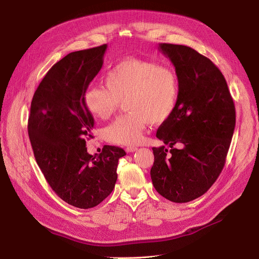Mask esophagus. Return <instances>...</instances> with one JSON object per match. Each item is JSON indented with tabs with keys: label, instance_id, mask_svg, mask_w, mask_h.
Listing matches in <instances>:
<instances>
[{
	"label": "esophagus",
	"instance_id": "1",
	"mask_svg": "<svg viewBox=\"0 0 259 259\" xmlns=\"http://www.w3.org/2000/svg\"><path fill=\"white\" fill-rule=\"evenodd\" d=\"M137 150H138V148L134 147V146H130V147L126 148V151L127 152H135Z\"/></svg>",
	"mask_w": 259,
	"mask_h": 259
}]
</instances>
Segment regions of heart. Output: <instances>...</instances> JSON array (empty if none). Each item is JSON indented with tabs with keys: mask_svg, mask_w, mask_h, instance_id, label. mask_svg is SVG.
Masks as SVG:
<instances>
[{
	"mask_svg": "<svg viewBox=\"0 0 259 259\" xmlns=\"http://www.w3.org/2000/svg\"><path fill=\"white\" fill-rule=\"evenodd\" d=\"M105 86H90L84 94L88 110L101 119L111 117L121 101L126 114L105 129L109 143L132 146L140 143L149 122L168 120L178 105L179 77L171 68L129 58L115 64L105 76Z\"/></svg>",
	"mask_w": 259,
	"mask_h": 259,
	"instance_id": "heart-1",
	"label": "heart"
}]
</instances>
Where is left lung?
I'll list each match as a JSON object with an SVG mask.
<instances>
[{
	"instance_id": "obj_1",
	"label": "left lung",
	"mask_w": 259,
	"mask_h": 259,
	"mask_svg": "<svg viewBox=\"0 0 259 259\" xmlns=\"http://www.w3.org/2000/svg\"><path fill=\"white\" fill-rule=\"evenodd\" d=\"M159 51L175 67L180 95L175 111L159 126L150 174L156 191L173 202L205 194L226 162L235 128V106L227 81L211 60L184 45L162 43ZM182 143L183 148L172 146Z\"/></svg>"
}]
</instances>
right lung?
<instances>
[{"instance_id": "obj_1", "label": "right lung", "mask_w": 259, "mask_h": 259, "mask_svg": "<svg viewBox=\"0 0 259 259\" xmlns=\"http://www.w3.org/2000/svg\"><path fill=\"white\" fill-rule=\"evenodd\" d=\"M107 44L74 51L54 64L32 98L28 134L39 169L56 194L69 205L90 209L112 192L121 148L105 145L87 152L94 118L84 101L104 63Z\"/></svg>"}]
</instances>
